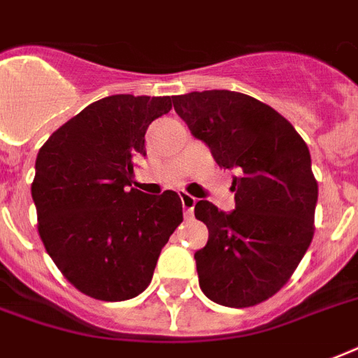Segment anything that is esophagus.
<instances>
[{"instance_id": "1", "label": "esophagus", "mask_w": 358, "mask_h": 358, "mask_svg": "<svg viewBox=\"0 0 358 358\" xmlns=\"http://www.w3.org/2000/svg\"><path fill=\"white\" fill-rule=\"evenodd\" d=\"M180 199H182V208H184L185 217L191 219L193 217V208H195L196 199L195 196H191L189 193H185V191H180Z\"/></svg>"}]
</instances>
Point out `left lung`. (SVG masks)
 Returning a JSON list of instances; mask_svg holds the SVG:
<instances>
[{
  "label": "left lung",
  "instance_id": "8db88e82",
  "mask_svg": "<svg viewBox=\"0 0 358 358\" xmlns=\"http://www.w3.org/2000/svg\"><path fill=\"white\" fill-rule=\"evenodd\" d=\"M173 103L219 167L238 173L230 187L236 210L195 204L210 232L195 252L201 289L217 305H258L288 282L314 236L317 182L308 146L282 115L249 94L189 92Z\"/></svg>",
  "mask_w": 358,
  "mask_h": 358
}]
</instances>
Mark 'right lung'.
<instances>
[{
  "label": "right lung",
  "instance_id": "add662e5",
  "mask_svg": "<svg viewBox=\"0 0 358 358\" xmlns=\"http://www.w3.org/2000/svg\"><path fill=\"white\" fill-rule=\"evenodd\" d=\"M169 96L113 94L87 106L38 150L31 195L38 234L81 294L126 301L150 284L159 252L184 221L178 193L131 187L152 120Z\"/></svg>",
  "mask_w": 358,
  "mask_h": 358
}]
</instances>
